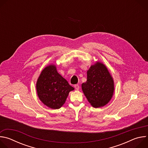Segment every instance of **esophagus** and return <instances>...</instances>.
I'll use <instances>...</instances> for the list:
<instances>
[{
    "mask_svg": "<svg viewBox=\"0 0 148 148\" xmlns=\"http://www.w3.org/2000/svg\"><path fill=\"white\" fill-rule=\"evenodd\" d=\"M74 88H75V89L76 90H78L79 88V86L78 85V84H77V85H75V86H74Z\"/></svg>",
    "mask_w": 148,
    "mask_h": 148,
    "instance_id": "esophagus-1",
    "label": "esophagus"
}]
</instances>
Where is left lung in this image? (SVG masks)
I'll use <instances>...</instances> for the list:
<instances>
[{
    "label": "left lung",
    "mask_w": 148,
    "mask_h": 148,
    "mask_svg": "<svg viewBox=\"0 0 148 148\" xmlns=\"http://www.w3.org/2000/svg\"><path fill=\"white\" fill-rule=\"evenodd\" d=\"M81 88L91 106L97 108L107 105L114 92V81L102 62H95L87 71V79Z\"/></svg>",
    "instance_id": "left-lung-1"
}]
</instances>
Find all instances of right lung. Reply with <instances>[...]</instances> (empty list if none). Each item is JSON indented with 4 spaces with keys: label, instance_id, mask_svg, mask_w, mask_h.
Segmentation results:
<instances>
[{
    "label": "right lung",
    "instance_id": "add662e5",
    "mask_svg": "<svg viewBox=\"0 0 148 148\" xmlns=\"http://www.w3.org/2000/svg\"><path fill=\"white\" fill-rule=\"evenodd\" d=\"M74 88L57 71L56 66L49 64L41 71L36 82L39 99L50 108H60Z\"/></svg>",
    "mask_w": 148,
    "mask_h": 148
}]
</instances>
